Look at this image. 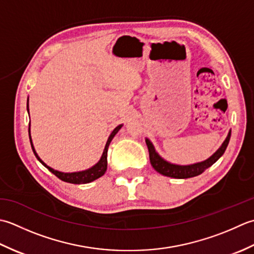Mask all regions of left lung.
<instances>
[{
	"label": "left lung",
	"mask_w": 254,
	"mask_h": 254,
	"mask_svg": "<svg viewBox=\"0 0 254 254\" xmlns=\"http://www.w3.org/2000/svg\"><path fill=\"white\" fill-rule=\"evenodd\" d=\"M230 136H231V131H229L228 136H227V138L225 139V141L222 142L220 148L217 150L213 156L205 160V161L190 164V165H179V164H173L165 161L163 158L159 156V153L156 151V149H154L152 142L147 138L146 143L149 150L150 163H151L153 169L156 170L157 172L164 175V177H169L173 179H189V178L197 177V175L203 173L206 169L211 167V165H213L217 160H218L222 154L225 153L227 146H228L229 140H230Z\"/></svg>",
	"instance_id": "1"
}]
</instances>
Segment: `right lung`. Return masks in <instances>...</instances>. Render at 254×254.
I'll return each instance as SVG.
<instances>
[{"mask_svg": "<svg viewBox=\"0 0 254 254\" xmlns=\"http://www.w3.org/2000/svg\"><path fill=\"white\" fill-rule=\"evenodd\" d=\"M27 112L28 111V103H27ZM30 126V124H29ZM123 125L117 126L114 130L112 131V133L110 134V137L107 139V142H106V146L104 148V151H103L102 157L100 159V161H98L95 165H93L92 168L87 169L85 171H80V172H73V173H64V172H59V171L54 170L53 168L48 167L47 164H46L43 160H41L38 154L36 153L35 151V148L33 146V141H32V137H30V128L28 129V132H29V140H30V144H32V149L35 153L36 158L38 159V161L44 165V167L47 168L51 173H54L57 178H59L61 181H64V182L66 183H72V184H86V183H90L93 182V181L101 178L102 175H104V173L106 172L107 170V150H108V146H110V143L112 141V139L114 138V136L118 132V130L122 128Z\"/></svg>", "mask_w": 254, "mask_h": 254, "instance_id": "right-lung-1", "label": "right lung"}]
</instances>
